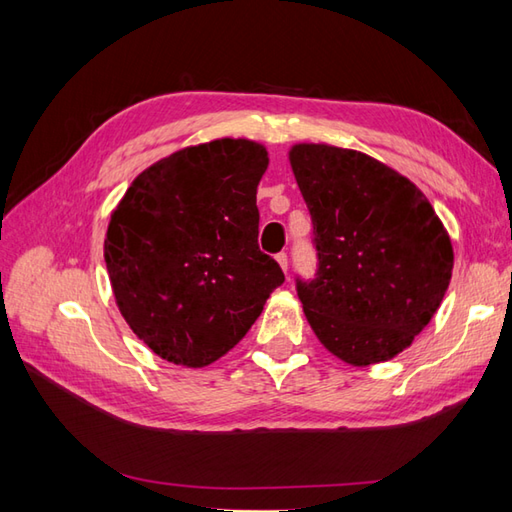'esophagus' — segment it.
<instances>
[{
    "label": "esophagus",
    "instance_id": "34e87169",
    "mask_svg": "<svg viewBox=\"0 0 512 512\" xmlns=\"http://www.w3.org/2000/svg\"><path fill=\"white\" fill-rule=\"evenodd\" d=\"M277 262H279L281 270H284V273H288V255L286 253H279L277 255Z\"/></svg>",
    "mask_w": 512,
    "mask_h": 512
}]
</instances>
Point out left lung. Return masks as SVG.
I'll list each match as a JSON object with an SVG mask.
<instances>
[{
    "label": "left lung",
    "instance_id": "left-lung-1",
    "mask_svg": "<svg viewBox=\"0 0 512 512\" xmlns=\"http://www.w3.org/2000/svg\"><path fill=\"white\" fill-rule=\"evenodd\" d=\"M290 165L317 250V273L297 277L310 328L350 365L394 358L449 288L447 231L416 184L361 151L303 143Z\"/></svg>",
    "mask_w": 512,
    "mask_h": 512
}]
</instances>
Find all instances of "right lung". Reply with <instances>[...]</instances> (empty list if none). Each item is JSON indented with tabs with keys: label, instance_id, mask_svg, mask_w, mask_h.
<instances>
[{
	"label": "right lung",
	"instance_id": "1",
	"mask_svg": "<svg viewBox=\"0 0 512 512\" xmlns=\"http://www.w3.org/2000/svg\"><path fill=\"white\" fill-rule=\"evenodd\" d=\"M262 145L180 149L145 169L112 213L105 264L116 306L151 352L204 367L244 339L284 273L257 244Z\"/></svg>",
	"mask_w": 512,
	"mask_h": 512
}]
</instances>
